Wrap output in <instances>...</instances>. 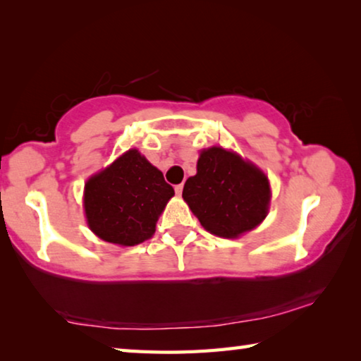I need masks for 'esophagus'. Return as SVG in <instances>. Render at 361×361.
<instances>
[{"mask_svg": "<svg viewBox=\"0 0 361 361\" xmlns=\"http://www.w3.org/2000/svg\"><path fill=\"white\" fill-rule=\"evenodd\" d=\"M183 186H185V185H183V183H180V185L175 186V192L178 194V195H181V192H183Z\"/></svg>", "mask_w": 361, "mask_h": 361, "instance_id": "34e87169", "label": "esophagus"}]
</instances>
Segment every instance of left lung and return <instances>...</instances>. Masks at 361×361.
Returning a JSON list of instances; mask_svg holds the SVG:
<instances>
[{
  "label": "left lung",
  "mask_w": 361,
  "mask_h": 361,
  "mask_svg": "<svg viewBox=\"0 0 361 361\" xmlns=\"http://www.w3.org/2000/svg\"><path fill=\"white\" fill-rule=\"evenodd\" d=\"M183 199L207 231L232 239L266 218L271 188L253 164L213 146L200 152L197 173L186 180Z\"/></svg>",
  "instance_id": "1"
}]
</instances>
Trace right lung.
<instances>
[{
  "mask_svg": "<svg viewBox=\"0 0 361 361\" xmlns=\"http://www.w3.org/2000/svg\"><path fill=\"white\" fill-rule=\"evenodd\" d=\"M173 194L161 170L129 149L85 183L89 228L106 242L137 245L154 234L157 218Z\"/></svg>",
  "mask_w": 361,
  "mask_h": 361,
  "instance_id": "1",
  "label": "right lung"
}]
</instances>
